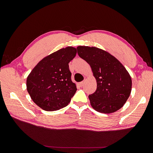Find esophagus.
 Here are the masks:
<instances>
[{"mask_svg":"<svg viewBox=\"0 0 153 153\" xmlns=\"http://www.w3.org/2000/svg\"><path fill=\"white\" fill-rule=\"evenodd\" d=\"M84 81H82V82H81L78 83V85H79V87H82V86H83V85H84Z\"/></svg>","mask_w":153,"mask_h":153,"instance_id":"esophagus-1","label":"esophagus"}]
</instances>
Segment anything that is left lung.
<instances>
[{
  "mask_svg": "<svg viewBox=\"0 0 153 153\" xmlns=\"http://www.w3.org/2000/svg\"><path fill=\"white\" fill-rule=\"evenodd\" d=\"M80 58L91 66L97 89L89 95L91 106L100 113L110 114L121 108L131 91V77L114 56L95 47L79 46Z\"/></svg>",
  "mask_w": 153,
  "mask_h": 153,
  "instance_id": "8db88e82",
  "label": "left lung"
}]
</instances>
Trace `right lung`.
I'll return each instance as SVG.
<instances>
[{"label": "right lung", "instance_id": "obj_1", "mask_svg": "<svg viewBox=\"0 0 153 153\" xmlns=\"http://www.w3.org/2000/svg\"><path fill=\"white\" fill-rule=\"evenodd\" d=\"M73 47L56 51L40 61L27 79V89L31 99L46 111L66 107L77 88L71 81L69 62L76 55Z\"/></svg>", "mask_w": 153, "mask_h": 153}]
</instances>
